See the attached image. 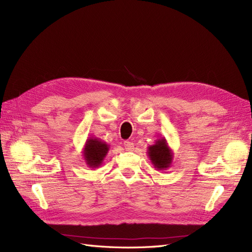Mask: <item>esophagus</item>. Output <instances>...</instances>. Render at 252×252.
I'll return each instance as SVG.
<instances>
[{
  "label": "esophagus",
  "instance_id": "1",
  "mask_svg": "<svg viewBox=\"0 0 252 252\" xmlns=\"http://www.w3.org/2000/svg\"><path fill=\"white\" fill-rule=\"evenodd\" d=\"M133 146H134L133 143L130 142V141H125V142H124V147H125V149L128 150V151L132 150V149H133Z\"/></svg>",
  "mask_w": 252,
  "mask_h": 252
}]
</instances>
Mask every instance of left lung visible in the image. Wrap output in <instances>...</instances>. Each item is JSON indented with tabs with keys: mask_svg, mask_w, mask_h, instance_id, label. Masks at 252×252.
<instances>
[{
	"mask_svg": "<svg viewBox=\"0 0 252 252\" xmlns=\"http://www.w3.org/2000/svg\"><path fill=\"white\" fill-rule=\"evenodd\" d=\"M148 158L157 170H166L172 164L173 152L165 138L158 139L148 147Z\"/></svg>",
	"mask_w": 252,
	"mask_h": 252,
	"instance_id": "1",
	"label": "left lung"
}]
</instances>
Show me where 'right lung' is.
I'll return each mask as SVG.
<instances>
[{"instance_id":"1","label":"right lung","mask_w":252,"mask_h":252,"mask_svg":"<svg viewBox=\"0 0 252 252\" xmlns=\"http://www.w3.org/2000/svg\"><path fill=\"white\" fill-rule=\"evenodd\" d=\"M109 151V145L103 142L102 140L90 136L86 140L85 145L83 148V158L85 159V163L90 168H97L100 167L104 158L107 156Z\"/></svg>"}]
</instances>
